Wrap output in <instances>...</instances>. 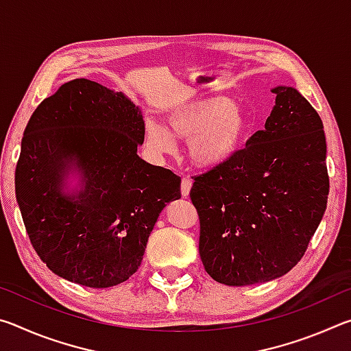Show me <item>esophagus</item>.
Returning a JSON list of instances; mask_svg holds the SVG:
<instances>
[{
  "mask_svg": "<svg viewBox=\"0 0 351 351\" xmlns=\"http://www.w3.org/2000/svg\"><path fill=\"white\" fill-rule=\"evenodd\" d=\"M190 189H192V180L190 178H182L181 181V195L184 198H187L190 195Z\"/></svg>",
  "mask_w": 351,
  "mask_h": 351,
  "instance_id": "34e87169",
  "label": "esophagus"
}]
</instances>
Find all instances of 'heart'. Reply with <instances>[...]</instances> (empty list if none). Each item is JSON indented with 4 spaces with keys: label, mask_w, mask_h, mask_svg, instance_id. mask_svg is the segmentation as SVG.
<instances>
[{
    "label": "heart",
    "mask_w": 351,
    "mask_h": 351,
    "mask_svg": "<svg viewBox=\"0 0 351 351\" xmlns=\"http://www.w3.org/2000/svg\"><path fill=\"white\" fill-rule=\"evenodd\" d=\"M165 123L145 122V138L153 150L170 153L175 138L187 139V156L199 170H215L229 164L246 147L252 122L247 111L232 99L204 94L165 112Z\"/></svg>",
    "instance_id": "obj_1"
}]
</instances>
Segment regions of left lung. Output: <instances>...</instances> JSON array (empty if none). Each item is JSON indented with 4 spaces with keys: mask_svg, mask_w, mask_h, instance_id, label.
<instances>
[{
    "mask_svg": "<svg viewBox=\"0 0 351 351\" xmlns=\"http://www.w3.org/2000/svg\"><path fill=\"white\" fill-rule=\"evenodd\" d=\"M265 128L234 161L195 178L199 255L229 287L271 282L304 257L328 199L322 119L293 86L278 85Z\"/></svg>",
    "mask_w": 351,
    "mask_h": 351,
    "instance_id": "1",
    "label": "left lung"
}]
</instances>
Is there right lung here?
<instances>
[{
  "label": "right lung",
  "mask_w": 351,
  "mask_h": 351,
  "mask_svg": "<svg viewBox=\"0 0 351 351\" xmlns=\"http://www.w3.org/2000/svg\"><path fill=\"white\" fill-rule=\"evenodd\" d=\"M145 125L123 93L74 79L27 122L15 195L40 258L64 280L110 288L138 271L181 178L139 158Z\"/></svg>",
  "instance_id": "add662e5"
}]
</instances>
